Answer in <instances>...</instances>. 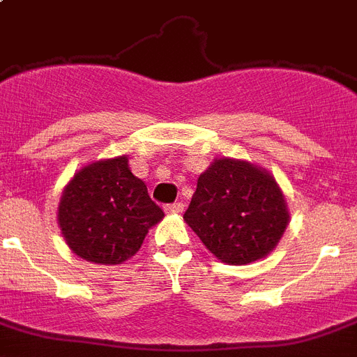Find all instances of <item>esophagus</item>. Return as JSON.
Instances as JSON below:
<instances>
[{
	"mask_svg": "<svg viewBox=\"0 0 357 357\" xmlns=\"http://www.w3.org/2000/svg\"><path fill=\"white\" fill-rule=\"evenodd\" d=\"M183 206H185L183 203H172V204H167L165 210H167V213H181Z\"/></svg>",
	"mask_w": 357,
	"mask_h": 357,
	"instance_id": "34e87169",
	"label": "esophagus"
}]
</instances>
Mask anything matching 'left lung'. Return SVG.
I'll return each instance as SVG.
<instances>
[{"label":"left lung","mask_w":357,"mask_h":357,"mask_svg":"<svg viewBox=\"0 0 357 357\" xmlns=\"http://www.w3.org/2000/svg\"><path fill=\"white\" fill-rule=\"evenodd\" d=\"M289 217L286 196L268 169L222 156L199 176L183 219L215 259L246 266L278 246Z\"/></svg>","instance_id":"obj_1"}]
</instances>
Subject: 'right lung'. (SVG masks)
<instances>
[{
	"instance_id": "obj_1",
	"label": "right lung",
	"mask_w": 357,
	"mask_h": 357,
	"mask_svg": "<svg viewBox=\"0 0 357 357\" xmlns=\"http://www.w3.org/2000/svg\"><path fill=\"white\" fill-rule=\"evenodd\" d=\"M165 217L127 154L91 161L64 187L57 222L68 248L93 264L116 266L136 255L145 235Z\"/></svg>"
}]
</instances>
